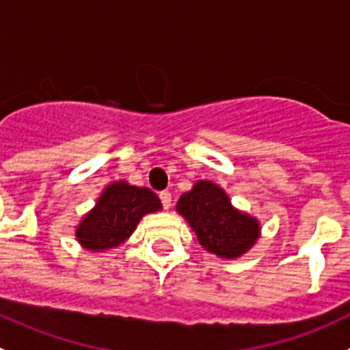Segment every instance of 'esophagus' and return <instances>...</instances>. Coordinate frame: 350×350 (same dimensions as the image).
I'll return each instance as SVG.
<instances>
[{
	"mask_svg": "<svg viewBox=\"0 0 350 350\" xmlns=\"http://www.w3.org/2000/svg\"><path fill=\"white\" fill-rule=\"evenodd\" d=\"M159 197H160V202H162V206L165 207V209H169V207H171V204H172L171 193H169L167 190H163V191H160Z\"/></svg>",
	"mask_w": 350,
	"mask_h": 350,
	"instance_id": "1",
	"label": "esophagus"
}]
</instances>
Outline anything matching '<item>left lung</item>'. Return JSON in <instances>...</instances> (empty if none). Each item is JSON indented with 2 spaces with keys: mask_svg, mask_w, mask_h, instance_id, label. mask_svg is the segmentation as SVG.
Here are the masks:
<instances>
[{
  "mask_svg": "<svg viewBox=\"0 0 350 350\" xmlns=\"http://www.w3.org/2000/svg\"><path fill=\"white\" fill-rule=\"evenodd\" d=\"M178 211L195 230L198 242L223 258L241 256L260 234L256 219L235 211L225 191L211 181H198L181 195Z\"/></svg>",
  "mask_w": 350,
  "mask_h": 350,
  "instance_id": "obj_1",
  "label": "left lung"
}]
</instances>
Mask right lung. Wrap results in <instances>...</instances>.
<instances>
[{"label": "right lung", "mask_w": 350, "mask_h": 350, "mask_svg": "<svg viewBox=\"0 0 350 350\" xmlns=\"http://www.w3.org/2000/svg\"><path fill=\"white\" fill-rule=\"evenodd\" d=\"M160 207L159 197L150 188L115 183L106 188L96 207L80 223L77 237L89 250H108L124 242L144 214Z\"/></svg>", "instance_id": "add662e5"}]
</instances>
